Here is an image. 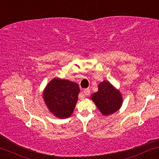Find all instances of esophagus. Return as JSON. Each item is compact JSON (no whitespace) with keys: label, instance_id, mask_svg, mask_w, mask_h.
<instances>
[{"label":"esophagus","instance_id":"34e87169","mask_svg":"<svg viewBox=\"0 0 159 159\" xmlns=\"http://www.w3.org/2000/svg\"><path fill=\"white\" fill-rule=\"evenodd\" d=\"M90 93V89H85L84 90V95H89Z\"/></svg>","mask_w":159,"mask_h":159}]
</instances>
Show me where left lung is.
I'll use <instances>...</instances> for the list:
<instances>
[{
  "mask_svg": "<svg viewBox=\"0 0 159 159\" xmlns=\"http://www.w3.org/2000/svg\"><path fill=\"white\" fill-rule=\"evenodd\" d=\"M102 115L109 116L115 113L122 105V96L119 89L107 81L100 82L98 91L90 95Z\"/></svg>",
  "mask_w": 159,
  "mask_h": 159,
  "instance_id": "1",
  "label": "left lung"
}]
</instances>
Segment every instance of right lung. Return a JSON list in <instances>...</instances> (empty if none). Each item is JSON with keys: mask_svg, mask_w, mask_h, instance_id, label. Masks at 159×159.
I'll list each match as a JSON object with an SVG mask.
<instances>
[{"mask_svg": "<svg viewBox=\"0 0 159 159\" xmlns=\"http://www.w3.org/2000/svg\"><path fill=\"white\" fill-rule=\"evenodd\" d=\"M79 92V86L75 82L54 78L44 89L43 98L51 114L59 119H66L73 113Z\"/></svg>", "mask_w": 159, "mask_h": 159, "instance_id": "obj_1", "label": "right lung"}]
</instances>
